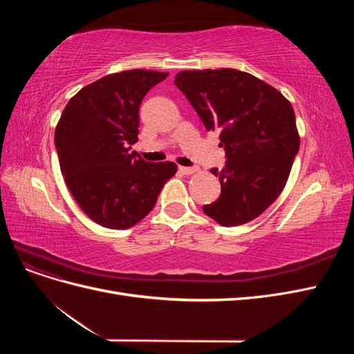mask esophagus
<instances>
[{
    "label": "esophagus",
    "mask_w": 354,
    "mask_h": 354,
    "mask_svg": "<svg viewBox=\"0 0 354 354\" xmlns=\"http://www.w3.org/2000/svg\"><path fill=\"white\" fill-rule=\"evenodd\" d=\"M178 171H180L181 174L190 176V174H195L196 171H198V168L196 167H178Z\"/></svg>",
    "instance_id": "34e87169"
}]
</instances>
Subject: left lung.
<instances>
[{"label":"left lung","mask_w":354,"mask_h":354,"mask_svg":"<svg viewBox=\"0 0 354 354\" xmlns=\"http://www.w3.org/2000/svg\"><path fill=\"white\" fill-rule=\"evenodd\" d=\"M174 84L207 130L220 131L226 165L218 199L203 212L224 227L257 218L281 195L299 149L291 103L272 85L236 69L181 71Z\"/></svg>","instance_id":"left-lung-1"}]
</instances>
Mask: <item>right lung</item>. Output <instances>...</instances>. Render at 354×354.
Here are the masks:
<instances>
[{"label": "right lung", "instance_id": "1", "mask_svg": "<svg viewBox=\"0 0 354 354\" xmlns=\"http://www.w3.org/2000/svg\"><path fill=\"white\" fill-rule=\"evenodd\" d=\"M167 77L146 69L108 75L75 94L60 116L55 145L65 183L81 209L103 227H133L176 174L174 162H146L131 151L140 103Z\"/></svg>", "mask_w": 354, "mask_h": 354}]
</instances>
